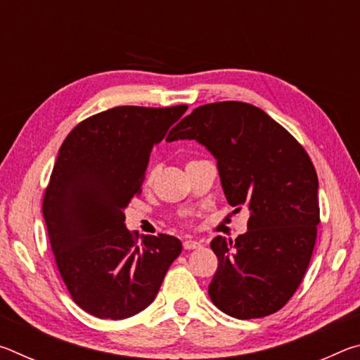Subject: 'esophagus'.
Instances as JSON below:
<instances>
[{
    "label": "esophagus",
    "instance_id": "esophagus-1",
    "mask_svg": "<svg viewBox=\"0 0 360 360\" xmlns=\"http://www.w3.org/2000/svg\"><path fill=\"white\" fill-rule=\"evenodd\" d=\"M182 246H184L186 251H191V249H198L202 245H200V243L195 241V240H186L184 243H182Z\"/></svg>",
    "mask_w": 360,
    "mask_h": 360
}]
</instances>
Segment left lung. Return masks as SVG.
<instances>
[{
    "label": "left lung",
    "instance_id": "1",
    "mask_svg": "<svg viewBox=\"0 0 360 360\" xmlns=\"http://www.w3.org/2000/svg\"><path fill=\"white\" fill-rule=\"evenodd\" d=\"M197 139L217 160L225 198L251 216L235 241L216 236L211 302L236 319L281 309L300 285L318 236V174L290 133L249 103L195 108L167 141Z\"/></svg>",
    "mask_w": 360,
    "mask_h": 360
}]
</instances>
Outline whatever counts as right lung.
Instances as JSON below:
<instances>
[{
    "label": "right lung",
    "mask_w": 360,
    "mask_h": 360,
    "mask_svg": "<svg viewBox=\"0 0 360 360\" xmlns=\"http://www.w3.org/2000/svg\"><path fill=\"white\" fill-rule=\"evenodd\" d=\"M186 105L117 106L90 115L58 150L42 200L56 264L70 295L100 319H125L154 302L182 251L172 235L133 236L124 210L141 193L150 150Z\"/></svg>",
    "instance_id": "obj_1"
}]
</instances>
